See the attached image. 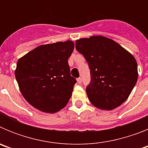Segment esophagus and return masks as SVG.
Returning <instances> with one entry per match:
<instances>
[{
    "mask_svg": "<svg viewBox=\"0 0 148 148\" xmlns=\"http://www.w3.org/2000/svg\"><path fill=\"white\" fill-rule=\"evenodd\" d=\"M77 82H78V84H82V78H77Z\"/></svg>",
    "mask_w": 148,
    "mask_h": 148,
    "instance_id": "obj_1",
    "label": "esophagus"
}]
</instances>
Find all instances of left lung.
I'll return each instance as SVG.
<instances>
[{"label": "left lung", "instance_id": "1", "mask_svg": "<svg viewBox=\"0 0 148 148\" xmlns=\"http://www.w3.org/2000/svg\"><path fill=\"white\" fill-rule=\"evenodd\" d=\"M75 48L89 64L91 82L86 88L92 105L112 110L125 102L138 79L134 56L113 40L101 35L80 38Z\"/></svg>", "mask_w": 148, "mask_h": 148}]
</instances>
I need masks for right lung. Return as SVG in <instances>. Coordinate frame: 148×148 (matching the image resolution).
Returning <instances> with one entry per match:
<instances>
[{"mask_svg":"<svg viewBox=\"0 0 148 148\" xmlns=\"http://www.w3.org/2000/svg\"><path fill=\"white\" fill-rule=\"evenodd\" d=\"M73 49L72 40L59 41L39 46L18 59L15 78L23 98L32 107L55 113L66 105L76 83L68 64Z\"/></svg>","mask_w":148,"mask_h":148,"instance_id":"add662e5","label":"right lung"}]
</instances>
